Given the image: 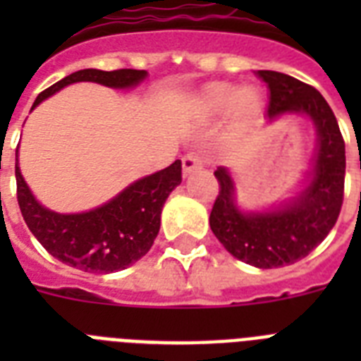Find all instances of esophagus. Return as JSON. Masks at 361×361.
<instances>
[{"mask_svg": "<svg viewBox=\"0 0 361 361\" xmlns=\"http://www.w3.org/2000/svg\"><path fill=\"white\" fill-rule=\"evenodd\" d=\"M181 166H183V178H187V176L202 171V159L196 154H187L181 159Z\"/></svg>", "mask_w": 361, "mask_h": 361, "instance_id": "1", "label": "esophagus"}]
</instances>
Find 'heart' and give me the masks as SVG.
I'll list each match as a JSON object with an SVG mask.
<instances>
[{
  "mask_svg": "<svg viewBox=\"0 0 361 361\" xmlns=\"http://www.w3.org/2000/svg\"><path fill=\"white\" fill-rule=\"evenodd\" d=\"M233 114V126L237 130L254 120L262 111V98L254 89H237L235 85H209L200 98V113L209 120Z\"/></svg>",
  "mask_w": 361,
  "mask_h": 361,
  "instance_id": "b5f03b06",
  "label": "heart"
}]
</instances>
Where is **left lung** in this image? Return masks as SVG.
<instances>
[{"mask_svg":"<svg viewBox=\"0 0 361 361\" xmlns=\"http://www.w3.org/2000/svg\"><path fill=\"white\" fill-rule=\"evenodd\" d=\"M269 87L267 120L286 114L306 116L315 130V154L304 187L287 200L262 211H245L237 204L233 176L219 166L216 196L209 226L231 256L257 269H276L306 257L330 233L343 204L345 142L330 105L310 85L291 75L257 70Z\"/></svg>","mask_w":361,"mask_h":361,"instance_id":"obj_1","label":"left lung"}]
</instances>
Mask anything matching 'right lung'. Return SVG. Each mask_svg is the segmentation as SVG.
<instances>
[{
    "label": "right lung",
    "mask_w": 361,
    "mask_h": 361,
    "mask_svg": "<svg viewBox=\"0 0 361 361\" xmlns=\"http://www.w3.org/2000/svg\"><path fill=\"white\" fill-rule=\"evenodd\" d=\"M146 78V70H78L40 92L31 111L61 89L79 81L128 90L135 89ZM180 183L181 161L176 159L163 171L130 183L109 202L94 209L81 213H57L44 207L35 198L16 163L18 206L31 233L59 262L79 271L98 274L128 269L146 256L159 233L161 211L166 198Z\"/></svg>",
    "instance_id": "obj_1"
}]
</instances>
